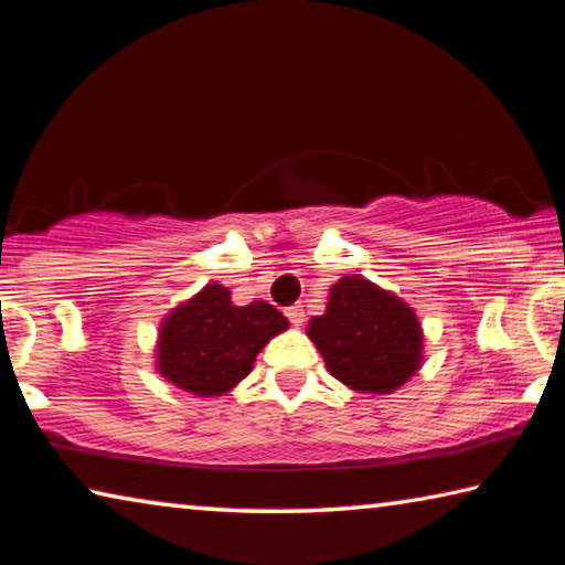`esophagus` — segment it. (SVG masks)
Instances as JSON below:
<instances>
[{"label":"esophagus","instance_id":"obj_1","mask_svg":"<svg viewBox=\"0 0 565 565\" xmlns=\"http://www.w3.org/2000/svg\"><path fill=\"white\" fill-rule=\"evenodd\" d=\"M286 317H289V321H291V327H303V309L299 303L296 306H289V309H286Z\"/></svg>","mask_w":565,"mask_h":565}]
</instances>
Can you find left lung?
<instances>
[{
    "mask_svg": "<svg viewBox=\"0 0 565 565\" xmlns=\"http://www.w3.org/2000/svg\"><path fill=\"white\" fill-rule=\"evenodd\" d=\"M329 374L356 394L388 396L424 366V327L398 294L361 274L329 289L327 311L306 327Z\"/></svg>",
    "mask_w": 565,
    "mask_h": 565,
    "instance_id": "1",
    "label": "left lung"
}]
</instances>
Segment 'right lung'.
Returning a JSON list of instances; mask_svg holds the SVG:
<instances>
[{"instance_id": "1", "label": "right lung", "mask_w": 565, "mask_h": 565, "mask_svg": "<svg viewBox=\"0 0 565 565\" xmlns=\"http://www.w3.org/2000/svg\"><path fill=\"white\" fill-rule=\"evenodd\" d=\"M289 329V319L266 301L236 306L232 289L206 284L159 323L154 369L186 394L216 398L252 374L259 351Z\"/></svg>"}]
</instances>
